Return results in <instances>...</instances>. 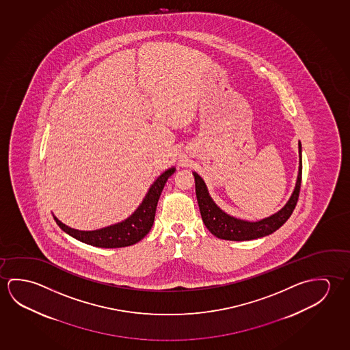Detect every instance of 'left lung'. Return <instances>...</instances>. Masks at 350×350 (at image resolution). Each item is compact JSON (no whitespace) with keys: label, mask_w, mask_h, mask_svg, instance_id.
I'll use <instances>...</instances> for the list:
<instances>
[{"label":"left lung","mask_w":350,"mask_h":350,"mask_svg":"<svg viewBox=\"0 0 350 350\" xmlns=\"http://www.w3.org/2000/svg\"><path fill=\"white\" fill-rule=\"evenodd\" d=\"M299 146V172L297 178V183L293 193L291 196L286 206L281 211L275 213L271 217H265L259 221L250 222L236 217H230L225 211H222L211 200L206 183L197 172H193L196 181V196L200 206L202 220L206 228L217 239L228 241H250L260 239L270 233L275 232L281 228L284 222L292 215L294 208L297 206L299 197L300 185H301V144Z\"/></svg>","instance_id":"obj_1"}]
</instances>
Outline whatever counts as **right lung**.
Wrapping results in <instances>:
<instances>
[{"mask_svg": "<svg viewBox=\"0 0 350 350\" xmlns=\"http://www.w3.org/2000/svg\"><path fill=\"white\" fill-rule=\"evenodd\" d=\"M174 172H175V167H170L167 172H163L150 186V189H148L139 208L133 211V215H130L124 221L118 222L100 230H94V231H80V230L69 228L55 217L57 225L74 239L94 247L122 248V247H128V245L137 243L147 233L150 232L152 225L154 222L157 204L161 197V191L164 189V185L167 183V178L172 176Z\"/></svg>", "mask_w": 350, "mask_h": 350, "instance_id": "1", "label": "right lung"}]
</instances>
